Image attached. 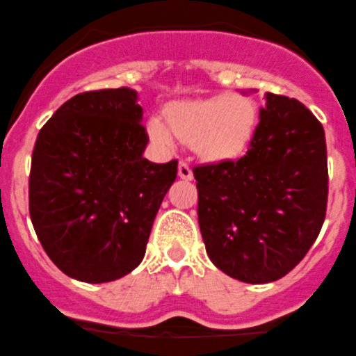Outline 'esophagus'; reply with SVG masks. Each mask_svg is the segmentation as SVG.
<instances>
[{"label": "esophagus", "mask_w": 356, "mask_h": 356, "mask_svg": "<svg viewBox=\"0 0 356 356\" xmlns=\"http://www.w3.org/2000/svg\"><path fill=\"white\" fill-rule=\"evenodd\" d=\"M178 175H179V178H183V179H193V170H191V167H189V163L188 161H184V160H179V163H178Z\"/></svg>", "instance_id": "esophagus-1"}]
</instances>
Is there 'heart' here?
Segmentation results:
<instances>
[{
	"label": "heart",
	"mask_w": 356,
	"mask_h": 356,
	"mask_svg": "<svg viewBox=\"0 0 356 356\" xmlns=\"http://www.w3.org/2000/svg\"><path fill=\"white\" fill-rule=\"evenodd\" d=\"M255 127L257 104L242 93L177 101L167 108V124L159 118L149 122L150 136L159 144L170 147L178 137L206 160L240 155L250 144Z\"/></svg>",
	"instance_id": "1"
}]
</instances>
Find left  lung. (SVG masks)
I'll use <instances>...</instances> for the list:
<instances>
[{
	"instance_id": "obj_1",
	"label": "left lung",
	"mask_w": 356,
	"mask_h": 356,
	"mask_svg": "<svg viewBox=\"0 0 356 356\" xmlns=\"http://www.w3.org/2000/svg\"><path fill=\"white\" fill-rule=\"evenodd\" d=\"M193 173L206 252L225 275L276 281L316 242L329 196L325 134L298 99L266 93L247 154Z\"/></svg>"
}]
</instances>
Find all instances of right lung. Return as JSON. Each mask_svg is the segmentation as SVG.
I'll return each instance as SVG.
<instances>
[{
  "label": "right lung",
  "instance_id": "add662e5",
  "mask_svg": "<svg viewBox=\"0 0 356 356\" xmlns=\"http://www.w3.org/2000/svg\"><path fill=\"white\" fill-rule=\"evenodd\" d=\"M131 88L75 95L37 134L29 214L70 278L108 283L138 266L178 160L144 159L149 134Z\"/></svg>",
  "mask_w": 356,
  "mask_h": 356
}]
</instances>
